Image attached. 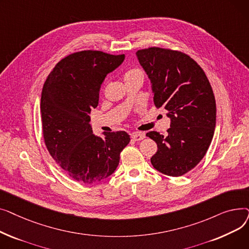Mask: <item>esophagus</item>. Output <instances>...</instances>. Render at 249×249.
<instances>
[{
  "label": "esophagus",
  "mask_w": 249,
  "mask_h": 249,
  "mask_svg": "<svg viewBox=\"0 0 249 249\" xmlns=\"http://www.w3.org/2000/svg\"><path fill=\"white\" fill-rule=\"evenodd\" d=\"M131 137H132L133 140L139 141V140L144 139V138H145V135L143 134V133H140V132H134V133L131 134Z\"/></svg>",
  "instance_id": "1"
}]
</instances>
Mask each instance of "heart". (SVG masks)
Instances as JSON below:
<instances>
[{
    "label": "heart",
    "instance_id": "obj_1",
    "mask_svg": "<svg viewBox=\"0 0 249 249\" xmlns=\"http://www.w3.org/2000/svg\"><path fill=\"white\" fill-rule=\"evenodd\" d=\"M135 77L142 78V73L140 72V71H138V70H136V69L130 70V71H128L124 74V81L130 80V78H135Z\"/></svg>",
    "mask_w": 249,
    "mask_h": 249
}]
</instances>
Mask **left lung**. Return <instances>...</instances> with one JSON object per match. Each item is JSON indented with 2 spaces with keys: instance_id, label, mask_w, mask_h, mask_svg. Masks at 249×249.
Instances as JSON below:
<instances>
[{
  "instance_id": "left-lung-1",
  "label": "left lung",
  "mask_w": 249,
  "mask_h": 249,
  "mask_svg": "<svg viewBox=\"0 0 249 249\" xmlns=\"http://www.w3.org/2000/svg\"><path fill=\"white\" fill-rule=\"evenodd\" d=\"M151 84L156 108L171 119L167 135L146 134L158 144L150 159L160 173L179 177L205 156L216 127V102L210 83L200 65L178 51L150 47L136 52Z\"/></svg>"
}]
</instances>
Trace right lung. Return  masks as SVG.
<instances>
[{"label":"right lung","instance_id":"1","mask_svg":"<svg viewBox=\"0 0 249 249\" xmlns=\"http://www.w3.org/2000/svg\"><path fill=\"white\" fill-rule=\"evenodd\" d=\"M124 59L96 50L76 52L61 59L44 83L40 110L46 147L77 181L93 184L111 176L130 141L125 131L94 135L89 124L102 83Z\"/></svg>","mask_w":249,"mask_h":249}]
</instances>
